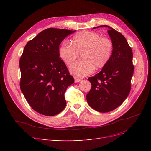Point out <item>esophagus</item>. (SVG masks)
Wrapping results in <instances>:
<instances>
[{"label": "esophagus", "mask_w": 151, "mask_h": 151, "mask_svg": "<svg viewBox=\"0 0 151 151\" xmlns=\"http://www.w3.org/2000/svg\"><path fill=\"white\" fill-rule=\"evenodd\" d=\"M74 81H75V83H79V82H80L81 81V79L77 78V77H75Z\"/></svg>", "instance_id": "obj_1"}]
</instances>
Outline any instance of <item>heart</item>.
Here are the masks:
<instances>
[{"mask_svg": "<svg viewBox=\"0 0 151 151\" xmlns=\"http://www.w3.org/2000/svg\"><path fill=\"white\" fill-rule=\"evenodd\" d=\"M113 43L110 39L101 37L94 31H84L73 37L71 43L63 41L58 49V54L67 66H70L81 53L82 60L69 68L72 75L77 77L88 76L96 70L106 66L112 56Z\"/></svg>", "mask_w": 151, "mask_h": 151, "instance_id": "b5f03b06", "label": "heart"}]
</instances>
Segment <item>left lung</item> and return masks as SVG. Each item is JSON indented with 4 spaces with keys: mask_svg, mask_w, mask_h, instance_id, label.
<instances>
[{
    "mask_svg": "<svg viewBox=\"0 0 151 151\" xmlns=\"http://www.w3.org/2000/svg\"><path fill=\"white\" fill-rule=\"evenodd\" d=\"M108 33L113 45L112 56L108 64L98 74L89 77L92 85L86 99L89 106L101 113L114 110L129 94L134 74L133 53L122 34L106 25Z\"/></svg>",
    "mask_w": 151,
    "mask_h": 151,
    "instance_id": "left-lung-1",
    "label": "left lung"
}]
</instances>
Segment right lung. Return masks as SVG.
Listing matches in <instances>:
<instances>
[{"mask_svg":"<svg viewBox=\"0 0 151 151\" xmlns=\"http://www.w3.org/2000/svg\"><path fill=\"white\" fill-rule=\"evenodd\" d=\"M76 31L48 28L29 41L20 58V88L31 107L52 116L66 106L65 93L74 83L59 57V45Z\"/></svg>","mask_w":151,"mask_h":151,"instance_id":"right-lung-1","label":"right lung"}]
</instances>
